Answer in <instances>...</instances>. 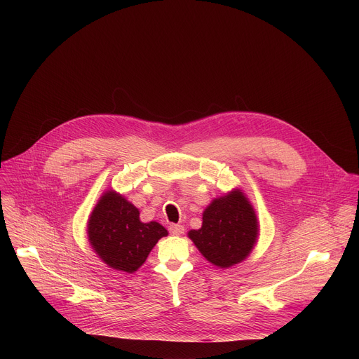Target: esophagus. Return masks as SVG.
<instances>
[{
  "instance_id": "34e87169",
  "label": "esophagus",
  "mask_w": 359,
  "mask_h": 359,
  "mask_svg": "<svg viewBox=\"0 0 359 359\" xmlns=\"http://www.w3.org/2000/svg\"><path fill=\"white\" fill-rule=\"evenodd\" d=\"M169 230L173 236H180L184 233V227L182 224H172V226H169Z\"/></svg>"
}]
</instances>
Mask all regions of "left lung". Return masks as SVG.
Wrapping results in <instances>:
<instances>
[{
    "label": "left lung",
    "mask_w": 359,
    "mask_h": 359,
    "mask_svg": "<svg viewBox=\"0 0 359 359\" xmlns=\"http://www.w3.org/2000/svg\"><path fill=\"white\" fill-rule=\"evenodd\" d=\"M260 226L257 215L241 189L216 197L203 212L198 230L187 237L209 263L230 269L244 262L257 244Z\"/></svg>",
    "instance_id": "left-lung-1"
}]
</instances>
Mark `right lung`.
Instances as JSON below:
<instances>
[{"instance_id":"add662e5","label":"right lung","mask_w":359,"mask_h":359,"mask_svg":"<svg viewBox=\"0 0 359 359\" xmlns=\"http://www.w3.org/2000/svg\"><path fill=\"white\" fill-rule=\"evenodd\" d=\"M139 209L115 190H107L88 219V240L97 257L116 271L135 273L168 230L158 222L143 223Z\"/></svg>"}]
</instances>
